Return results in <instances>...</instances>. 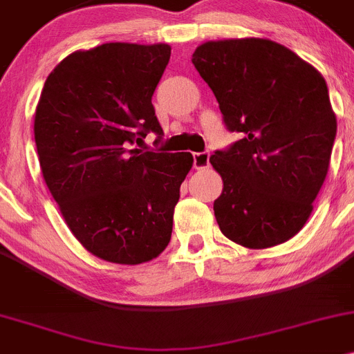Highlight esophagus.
<instances>
[{
  "label": "esophagus",
  "mask_w": 354,
  "mask_h": 354,
  "mask_svg": "<svg viewBox=\"0 0 354 354\" xmlns=\"http://www.w3.org/2000/svg\"><path fill=\"white\" fill-rule=\"evenodd\" d=\"M209 167V153L203 151V153H194V169L203 170Z\"/></svg>",
  "instance_id": "obj_1"
}]
</instances>
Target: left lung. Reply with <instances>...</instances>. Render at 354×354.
Here are the masks:
<instances>
[{
    "instance_id": "left-lung-1",
    "label": "left lung",
    "mask_w": 354,
    "mask_h": 354,
    "mask_svg": "<svg viewBox=\"0 0 354 354\" xmlns=\"http://www.w3.org/2000/svg\"><path fill=\"white\" fill-rule=\"evenodd\" d=\"M192 64L241 140L209 158L223 178L221 233L250 250L294 238L324 184L337 121L315 67L268 39L201 44Z\"/></svg>"
}]
</instances>
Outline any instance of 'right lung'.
<instances>
[{"label":"right lung","mask_w":354,"mask_h":354,"mask_svg":"<svg viewBox=\"0 0 354 354\" xmlns=\"http://www.w3.org/2000/svg\"><path fill=\"white\" fill-rule=\"evenodd\" d=\"M169 59V44L75 50L48 74L35 109L45 184L77 241L111 263H145L167 248L192 169L189 151L131 148L163 133L151 96Z\"/></svg>","instance_id":"obj_1"}]
</instances>
